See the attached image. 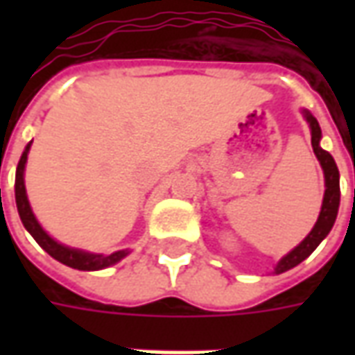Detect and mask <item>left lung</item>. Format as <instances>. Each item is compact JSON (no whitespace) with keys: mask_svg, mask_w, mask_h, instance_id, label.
Segmentation results:
<instances>
[{"mask_svg":"<svg viewBox=\"0 0 355 355\" xmlns=\"http://www.w3.org/2000/svg\"><path fill=\"white\" fill-rule=\"evenodd\" d=\"M306 121L310 123V131H312V148L315 157L320 159L321 169H323V175H325V196H323V203H321L320 216H318V223L312 228V232L306 236L300 243H298L291 253H287L283 257L282 261L277 262L275 266V274H283L291 268H295L297 264L308 259L310 254L315 251V247L320 245L323 239L327 238V234L333 228V224L336 220V213H338V205H340V186H338V167H336L333 155L325 152L323 148L320 146L321 140V129L318 119L304 110Z\"/></svg>","mask_w":355,"mask_h":355,"instance_id":"1","label":"left lung"}]
</instances>
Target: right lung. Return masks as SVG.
<instances>
[{"label":"right lung","mask_w":355,"mask_h":355,"mask_svg":"<svg viewBox=\"0 0 355 355\" xmlns=\"http://www.w3.org/2000/svg\"><path fill=\"white\" fill-rule=\"evenodd\" d=\"M30 146L32 142L28 144L26 150L20 155V162L17 165V178H15V200H17V209H19L20 220L24 224L32 238L40 243L43 251L55 259V261L62 262L66 266L76 268V270H87V272H93V270H102V268H108L112 264L119 262L123 257H127L129 251H116L112 254H94L87 253V251H81V249H73V247H66L62 243H58L55 239L51 238L47 232L43 230L42 224L37 223V218L32 213V207H30V201H28L26 196V186H24V167H26L28 152H30Z\"/></svg>","instance_id":"add662e5"}]
</instances>
